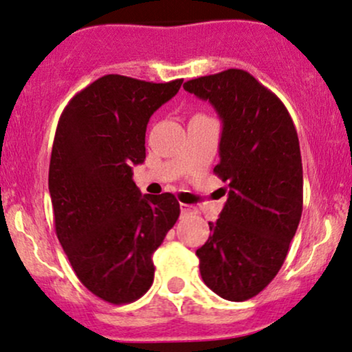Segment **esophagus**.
I'll return each mask as SVG.
<instances>
[{"mask_svg":"<svg viewBox=\"0 0 352 352\" xmlns=\"http://www.w3.org/2000/svg\"><path fill=\"white\" fill-rule=\"evenodd\" d=\"M180 211H182V214L193 213V206L192 205H187V203H180Z\"/></svg>","mask_w":352,"mask_h":352,"instance_id":"esophagus-1","label":"esophagus"}]
</instances>
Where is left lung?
<instances>
[{
  "mask_svg": "<svg viewBox=\"0 0 352 352\" xmlns=\"http://www.w3.org/2000/svg\"><path fill=\"white\" fill-rule=\"evenodd\" d=\"M223 122L219 164L228 200L197 256L203 282L231 302L256 297L280 270L303 210L297 129L283 103L248 72L188 80Z\"/></svg>",
  "mask_w": 352,
  "mask_h": 352,
  "instance_id": "1",
  "label": "left lung"
}]
</instances>
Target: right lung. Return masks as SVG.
<instances>
[{"label":"right lung","instance_id":"1","mask_svg":"<svg viewBox=\"0 0 352 352\" xmlns=\"http://www.w3.org/2000/svg\"><path fill=\"white\" fill-rule=\"evenodd\" d=\"M182 82L104 75L58 120L49 165L55 232L78 280L108 303H131L151 289L152 254L179 219L172 193L142 197L133 165L146 159L151 116Z\"/></svg>","mask_w":352,"mask_h":352}]
</instances>
